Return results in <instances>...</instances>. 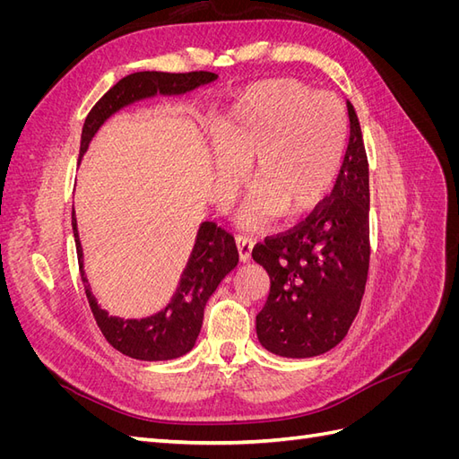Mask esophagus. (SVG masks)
Listing matches in <instances>:
<instances>
[{
  "instance_id": "34e87169",
  "label": "esophagus",
  "mask_w": 459,
  "mask_h": 459,
  "mask_svg": "<svg viewBox=\"0 0 459 459\" xmlns=\"http://www.w3.org/2000/svg\"><path fill=\"white\" fill-rule=\"evenodd\" d=\"M235 245H238V253H239V260L241 262L251 260L253 247H255V241L251 238H245V235H238V239H235Z\"/></svg>"
}]
</instances>
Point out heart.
Returning <instances> with one entry per match:
<instances>
[{"instance_id": "b5f03b06", "label": "heart", "mask_w": 459, "mask_h": 459, "mask_svg": "<svg viewBox=\"0 0 459 459\" xmlns=\"http://www.w3.org/2000/svg\"><path fill=\"white\" fill-rule=\"evenodd\" d=\"M208 137L226 186L252 166L248 186L258 199L245 224L258 228L275 214L300 220L327 201L342 172L349 118L337 95L273 78L247 88L221 110Z\"/></svg>"}]
</instances>
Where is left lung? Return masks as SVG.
Returning <instances> with one entry per match:
<instances>
[{
    "label": "left lung",
    "mask_w": 459,
    "mask_h": 459,
    "mask_svg": "<svg viewBox=\"0 0 459 459\" xmlns=\"http://www.w3.org/2000/svg\"><path fill=\"white\" fill-rule=\"evenodd\" d=\"M351 140L339 182L325 204L289 233L256 245L255 262L270 275L256 316L264 349L312 358L337 346L362 302L369 270V170L351 101Z\"/></svg>",
    "instance_id": "8db88e82"
}]
</instances>
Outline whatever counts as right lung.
I'll list each match as a JSON object with an SVG mask.
<instances>
[{"instance_id":"1","label":"right lung","mask_w":459,"mask_h":459,"mask_svg":"<svg viewBox=\"0 0 459 459\" xmlns=\"http://www.w3.org/2000/svg\"><path fill=\"white\" fill-rule=\"evenodd\" d=\"M216 78L218 74L204 71L186 74L145 71L122 78L90 110L84 128H82L80 157H84L97 130L124 107L149 100V97L155 95H184L201 86L211 84ZM73 231L82 283H84L90 308L103 337L118 352L135 359H143V362L174 359L187 354L195 346L208 299L212 297L220 281L239 262L238 247H235L231 235L221 228H216L212 221H203L197 231L195 245H193V251L187 258V264L182 272V277H179L170 302L160 312L152 316L142 319H124L118 316H108V312L101 308V304L97 302L91 293L84 270V251H82L78 235L74 206Z\"/></svg>"}]
</instances>
